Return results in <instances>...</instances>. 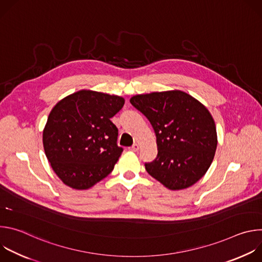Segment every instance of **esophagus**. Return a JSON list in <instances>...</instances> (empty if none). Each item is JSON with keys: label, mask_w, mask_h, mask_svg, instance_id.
<instances>
[{"label": "esophagus", "mask_w": 262, "mask_h": 262, "mask_svg": "<svg viewBox=\"0 0 262 262\" xmlns=\"http://www.w3.org/2000/svg\"><path fill=\"white\" fill-rule=\"evenodd\" d=\"M139 148H140V146H139V144H137V143H135L132 147H129V150L130 151H138L139 150Z\"/></svg>", "instance_id": "1"}]
</instances>
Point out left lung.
Wrapping results in <instances>:
<instances>
[{"mask_svg":"<svg viewBox=\"0 0 262 262\" xmlns=\"http://www.w3.org/2000/svg\"><path fill=\"white\" fill-rule=\"evenodd\" d=\"M130 103L151 123L158 156L145 169L172 191L189 188L206 173L217 145L209 111L180 90L135 95Z\"/></svg>","mask_w":262,"mask_h":262,"instance_id":"8db88e82","label":"left lung"}]
</instances>
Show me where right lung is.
Here are the masks:
<instances>
[{
	"label": "right lung",
	"instance_id": "obj_1",
	"mask_svg": "<svg viewBox=\"0 0 262 262\" xmlns=\"http://www.w3.org/2000/svg\"><path fill=\"white\" fill-rule=\"evenodd\" d=\"M124 104L117 95L80 90L51 111L42 141L57 176L76 190L90 189L114 169L123 148L111 121Z\"/></svg>",
	"mask_w": 262,
	"mask_h": 262
}]
</instances>
